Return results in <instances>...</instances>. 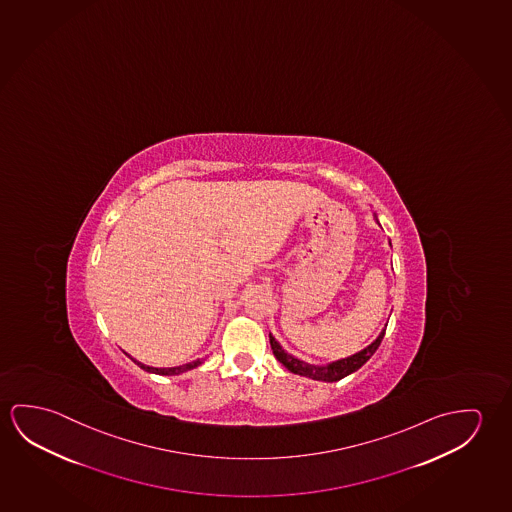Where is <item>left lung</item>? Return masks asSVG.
Listing matches in <instances>:
<instances>
[{
    "instance_id": "obj_1",
    "label": "left lung",
    "mask_w": 512,
    "mask_h": 512,
    "mask_svg": "<svg viewBox=\"0 0 512 512\" xmlns=\"http://www.w3.org/2000/svg\"><path fill=\"white\" fill-rule=\"evenodd\" d=\"M385 331L386 326L385 330L379 333L378 339L374 340L369 347H365L360 353L353 354V356L339 360V362L330 363V365H310V363L301 362L298 358H294L292 354L285 353L273 335H269V342H271V349H273L276 360L282 363L285 369L291 370L299 376H307V378L317 379V381H330L331 383V381L346 378L349 374H353L354 370L360 369L363 363L367 362L370 356L376 353L381 340L385 337Z\"/></svg>"
}]
</instances>
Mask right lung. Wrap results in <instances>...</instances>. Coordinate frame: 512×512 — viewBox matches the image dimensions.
<instances>
[{
    "label": "right lung",
    "instance_id": "obj_1",
    "mask_svg": "<svg viewBox=\"0 0 512 512\" xmlns=\"http://www.w3.org/2000/svg\"><path fill=\"white\" fill-rule=\"evenodd\" d=\"M133 360V358H131ZM136 365H140L143 370H147V372H154V374H159V376H177V374H182V372H186V370L195 369L198 367L200 363L204 362V360H197V362L184 363V365H179V367H168V369H158V367H149V365H143V363L136 362L133 360Z\"/></svg>",
    "mask_w": 512,
    "mask_h": 512
}]
</instances>
